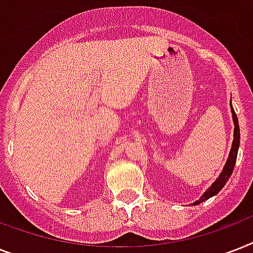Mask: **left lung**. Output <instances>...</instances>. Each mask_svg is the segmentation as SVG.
I'll use <instances>...</instances> for the list:
<instances>
[{"label":"left lung","instance_id":"8db88e82","mask_svg":"<svg viewBox=\"0 0 253 253\" xmlns=\"http://www.w3.org/2000/svg\"><path fill=\"white\" fill-rule=\"evenodd\" d=\"M230 107H231V114H232V121H234V140H232V146L231 150H230V154H228V159L226 164L223 167V170L220 172V174L218 176L214 182L211 184V186L206 190V192L201 196V198L196 202H193V205H198L201 202H204V201L209 200V198H211L215 194L223 189V186L226 185V182L228 181V178L231 177L232 170H234V167H235L236 163V158H238V150H239L240 146V128H239V122H238V117H236L235 111H234V107H232L231 102H230Z\"/></svg>","mask_w":253,"mask_h":253}]
</instances>
